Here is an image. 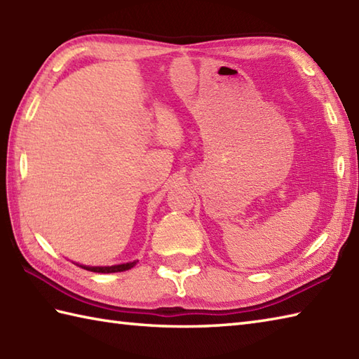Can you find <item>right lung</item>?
Wrapping results in <instances>:
<instances>
[{
	"label": "right lung",
	"instance_id": "right-lung-1",
	"mask_svg": "<svg viewBox=\"0 0 359 359\" xmlns=\"http://www.w3.org/2000/svg\"><path fill=\"white\" fill-rule=\"evenodd\" d=\"M137 262H126V264H118V265H111V266H89V265H79L81 269L94 271V273H118V271H126L129 269H133Z\"/></svg>",
	"mask_w": 359,
	"mask_h": 359
}]
</instances>
